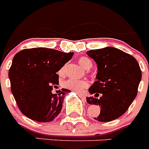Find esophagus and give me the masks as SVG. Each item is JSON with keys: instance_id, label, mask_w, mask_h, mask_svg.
I'll list each match as a JSON object with an SVG mask.
<instances>
[{"instance_id": "esophagus-1", "label": "esophagus", "mask_w": 149, "mask_h": 149, "mask_svg": "<svg viewBox=\"0 0 149 149\" xmlns=\"http://www.w3.org/2000/svg\"><path fill=\"white\" fill-rule=\"evenodd\" d=\"M77 95H78L79 97H80V98H82L83 101H86V96L84 95H83V94H81V93H77Z\"/></svg>"}]
</instances>
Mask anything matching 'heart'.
<instances>
[{
	"mask_svg": "<svg viewBox=\"0 0 149 149\" xmlns=\"http://www.w3.org/2000/svg\"><path fill=\"white\" fill-rule=\"evenodd\" d=\"M78 62L80 65L86 70H89L93 67V62L86 56H81V58H79ZM66 65H64L59 70L58 73L60 76L65 75V72H66ZM93 75L94 76L95 74H93ZM63 86L65 89L80 93L89 86V82L86 80H76V79L69 78L66 81H63Z\"/></svg>",
	"mask_w": 149,
	"mask_h": 149,
	"instance_id": "b5f03b06",
	"label": "heart"
}]
</instances>
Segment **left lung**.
<instances>
[{
    "label": "left lung",
    "mask_w": 149,
    "mask_h": 149,
    "mask_svg": "<svg viewBox=\"0 0 149 149\" xmlns=\"http://www.w3.org/2000/svg\"><path fill=\"white\" fill-rule=\"evenodd\" d=\"M98 65L97 81L89 89V104L99 105L98 122L118 119L127 110L138 92L142 72L137 60L129 54L112 47L87 51Z\"/></svg>",
    "instance_id": "left-lung-1"
}]
</instances>
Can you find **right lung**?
Listing matches in <instances>:
<instances>
[{
	"label": "right lung",
	"instance_id": "obj_1",
	"mask_svg": "<svg viewBox=\"0 0 149 149\" xmlns=\"http://www.w3.org/2000/svg\"><path fill=\"white\" fill-rule=\"evenodd\" d=\"M73 52L64 53L45 48H27L13 57L9 78L18 108L24 115L39 122L56 118L63 107L65 95L62 89L53 94V85L59 83L56 72L72 59Z\"/></svg>",
	"mask_w": 149,
	"mask_h": 149
}]
</instances>
